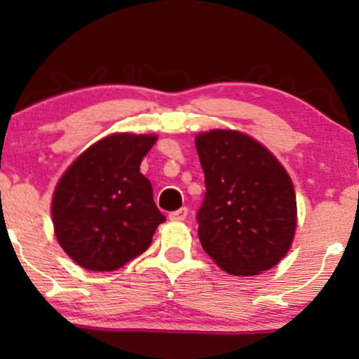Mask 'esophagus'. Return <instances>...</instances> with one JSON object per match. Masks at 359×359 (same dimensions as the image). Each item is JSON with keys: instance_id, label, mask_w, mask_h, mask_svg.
<instances>
[{"instance_id": "esophagus-1", "label": "esophagus", "mask_w": 359, "mask_h": 359, "mask_svg": "<svg viewBox=\"0 0 359 359\" xmlns=\"http://www.w3.org/2000/svg\"><path fill=\"white\" fill-rule=\"evenodd\" d=\"M187 208H180L177 209V211L168 214V217H170V221H184L185 217H187Z\"/></svg>"}]
</instances>
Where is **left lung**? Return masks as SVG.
<instances>
[{
	"mask_svg": "<svg viewBox=\"0 0 359 359\" xmlns=\"http://www.w3.org/2000/svg\"><path fill=\"white\" fill-rule=\"evenodd\" d=\"M205 196L197 234L205 253L231 275H258L287 255L297 224L295 191L285 168L240 131L196 138Z\"/></svg>",
	"mask_w": 359,
	"mask_h": 359,
	"instance_id": "8db88e82",
	"label": "left lung"
}]
</instances>
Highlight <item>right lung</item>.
Instances as JSON below:
<instances>
[{"label": "right lung", "instance_id": "add662e5", "mask_svg": "<svg viewBox=\"0 0 359 359\" xmlns=\"http://www.w3.org/2000/svg\"><path fill=\"white\" fill-rule=\"evenodd\" d=\"M154 135H111L82 154L62 175L52 201L55 236L82 269L113 271L151 243L165 221L140 163Z\"/></svg>", "mask_w": 359, "mask_h": 359}]
</instances>
